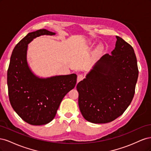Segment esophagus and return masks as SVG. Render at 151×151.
<instances>
[{
  "label": "esophagus",
  "instance_id": "34e87169",
  "mask_svg": "<svg viewBox=\"0 0 151 151\" xmlns=\"http://www.w3.org/2000/svg\"><path fill=\"white\" fill-rule=\"evenodd\" d=\"M83 79H84L83 74H79L78 76H77V83H79V82H80L81 81H82Z\"/></svg>",
  "mask_w": 151,
  "mask_h": 151
}]
</instances>
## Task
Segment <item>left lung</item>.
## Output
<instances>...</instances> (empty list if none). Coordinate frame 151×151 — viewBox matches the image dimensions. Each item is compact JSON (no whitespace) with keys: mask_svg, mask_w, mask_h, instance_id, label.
<instances>
[{"mask_svg":"<svg viewBox=\"0 0 151 151\" xmlns=\"http://www.w3.org/2000/svg\"><path fill=\"white\" fill-rule=\"evenodd\" d=\"M116 38L112 55H104L77 85L80 111L90 122L105 123L115 120L134 96L139 75L134 50L122 38Z\"/></svg>","mask_w":151,"mask_h":151,"instance_id":"obj_1","label":"left lung"}]
</instances>
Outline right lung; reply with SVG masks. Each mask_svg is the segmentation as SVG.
<instances>
[{
	"label": "right lung",
	"instance_id": "1",
	"mask_svg": "<svg viewBox=\"0 0 151 151\" xmlns=\"http://www.w3.org/2000/svg\"><path fill=\"white\" fill-rule=\"evenodd\" d=\"M55 33L41 29L28 33L14 48L7 70L9 98L11 106L24 122L45 125L55 116L63 97L74 88L75 74L40 79L31 72L26 61L28 44L41 35Z\"/></svg>",
	"mask_w": 151,
	"mask_h": 151
}]
</instances>
